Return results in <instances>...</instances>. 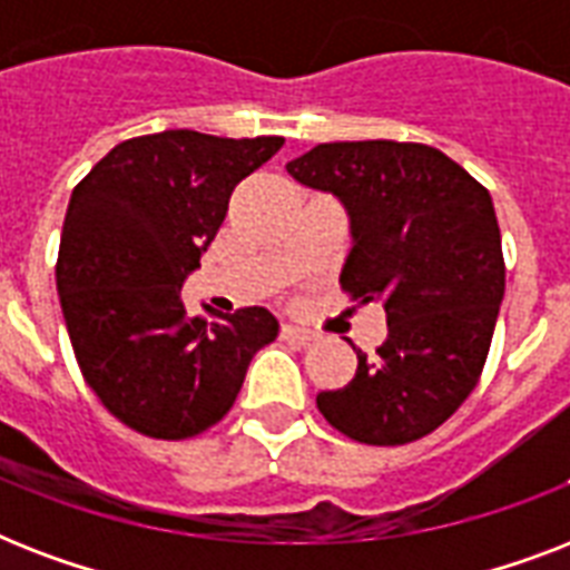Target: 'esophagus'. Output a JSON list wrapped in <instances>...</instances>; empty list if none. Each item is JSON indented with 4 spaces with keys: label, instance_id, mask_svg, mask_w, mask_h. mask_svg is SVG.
Wrapping results in <instances>:
<instances>
[{
    "label": "esophagus",
    "instance_id": "1",
    "mask_svg": "<svg viewBox=\"0 0 570 570\" xmlns=\"http://www.w3.org/2000/svg\"><path fill=\"white\" fill-rule=\"evenodd\" d=\"M281 337L289 340V343H298V346H307L316 340V334L307 328H298V325H281Z\"/></svg>",
    "mask_w": 570,
    "mask_h": 570
}]
</instances>
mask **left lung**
<instances>
[{
  "instance_id": "left-lung-1",
  "label": "left lung",
  "mask_w": 570,
  "mask_h": 570,
  "mask_svg": "<svg viewBox=\"0 0 570 570\" xmlns=\"http://www.w3.org/2000/svg\"><path fill=\"white\" fill-rule=\"evenodd\" d=\"M286 171L346 206L340 284L387 313L379 357L357 352L355 379L316 405L352 441H420L459 411L491 348L505 293L494 200L450 156L411 141L316 145Z\"/></svg>"
}]
</instances>
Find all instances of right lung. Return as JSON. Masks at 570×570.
Instances as JSON below:
<instances>
[{
    "label": "right lung",
    "mask_w": 570,
    "mask_h": 570,
    "mask_svg": "<svg viewBox=\"0 0 570 570\" xmlns=\"http://www.w3.org/2000/svg\"><path fill=\"white\" fill-rule=\"evenodd\" d=\"M281 147V136L165 129L111 147L70 195L56 266L67 334L88 387L147 438L183 441L218 423L250 357L277 337L266 307L206 322L180 289L233 189Z\"/></svg>",
    "instance_id": "obj_1"
}]
</instances>
